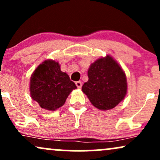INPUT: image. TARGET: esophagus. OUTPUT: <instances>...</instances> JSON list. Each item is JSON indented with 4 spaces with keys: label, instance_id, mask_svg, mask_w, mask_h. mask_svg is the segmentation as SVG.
I'll list each match as a JSON object with an SVG mask.
<instances>
[{
    "label": "esophagus",
    "instance_id": "obj_1",
    "mask_svg": "<svg viewBox=\"0 0 160 160\" xmlns=\"http://www.w3.org/2000/svg\"><path fill=\"white\" fill-rule=\"evenodd\" d=\"M76 86H77V87L78 88V89H80V88L82 87V82H81V81L76 82Z\"/></svg>",
    "mask_w": 160,
    "mask_h": 160
}]
</instances>
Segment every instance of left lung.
<instances>
[{
	"label": "left lung",
	"instance_id": "8db88e82",
	"mask_svg": "<svg viewBox=\"0 0 160 160\" xmlns=\"http://www.w3.org/2000/svg\"><path fill=\"white\" fill-rule=\"evenodd\" d=\"M88 78L82 91L99 110L108 111L115 108L126 96V74L111 56L100 58L92 64L88 70Z\"/></svg>",
	"mask_w": 160,
	"mask_h": 160
}]
</instances>
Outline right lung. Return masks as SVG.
<instances>
[{
  "label": "right lung",
  "mask_w": 160,
  "mask_h": 160,
  "mask_svg": "<svg viewBox=\"0 0 160 160\" xmlns=\"http://www.w3.org/2000/svg\"><path fill=\"white\" fill-rule=\"evenodd\" d=\"M75 89L74 82L53 60L42 62L31 77V96L40 107L48 111H56L62 107Z\"/></svg>",
  "instance_id": "1"
}]
</instances>
